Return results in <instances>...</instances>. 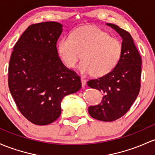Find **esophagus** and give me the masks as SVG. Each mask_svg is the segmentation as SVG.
Listing matches in <instances>:
<instances>
[{"instance_id":"34e87169","label":"esophagus","mask_w":155,"mask_h":155,"mask_svg":"<svg viewBox=\"0 0 155 155\" xmlns=\"http://www.w3.org/2000/svg\"><path fill=\"white\" fill-rule=\"evenodd\" d=\"M81 84H82V86L83 87H84L85 86H86V81L84 78H81Z\"/></svg>"}]
</instances>
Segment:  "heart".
<instances>
[{
	"instance_id": "obj_1",
	"label": "heart",
	"mask_w": 155,
	"mask_h": 155,
	"mask_svg": "<svg viewBox=\"0 0 155 155\" xmlns=\"http://www.w3.org/2000/svg\"><path fill=\"white\" fill-rule=\"evenodd\" d=\"M123 47L117 39L107 32L89 26L78 29L58 43V53L68 68H74L80 58L78 70L83 74L103 77L117 66L122 56Z\"/></svg>"
}]
</instances>
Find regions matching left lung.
Masks as SVG:
<instances>
[{"instance_id": "obj_1", "label": "left lung", "mask_w": 155, "mask_h": 155, "mask_svg": "<svg viewBox=\"0 0 155 155\" xmlns=\"http://www.w3.org/2000/svg\"><path fill=\"white\" fill-rule=\"evenodd\" d=\"M106 25L122 38V56L109 74L87 82L89 87L104 94L101 104L89 106L88 111L94 119L111 122L124 116L137 98L140 89L142 60L128 31L117 25Z\"/></svg>"}]
</instances>
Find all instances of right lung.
<instances>
[{
	"label": "right lung",
	"instance_id": "right-lung-1",
	"mask_svg": "<svg viewBox=\"0 0 155 155\" xmlns=\"http://www.w3.org/2000/svg\"><path fill=\"white\" fill-rule=\"evenodd\" d=\"M62 28L54 21L29 26L15 45L9 61V91L21 114L35 125L55 121L63 98L81 88L79 76L58 56L56 45Z\"/></svg>",
	"mask_w": 155,
	"mask_h": 155
}]
</instances>
